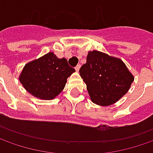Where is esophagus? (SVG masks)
<instances>
[{
  "mask_svg": "<svg viewBox=\"0 0 153 153\" xmlns=\"http://www.w3.org/2000/svg\"><path fill=\"white\" fill-rule=\"evenodd\" d=\"M79 68H80V65L79 64V65H77L76 67H75V70H76L77 72H79Z\"/></svg>",
  "mask_w": 153,
  "mask_h": 153,
  "instance_id": "1",
  "label": "esophagus"
}]
</instances>
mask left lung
Segmentation results:
<instances>
[{
  "instance_id": "left-lung-1",
  "label": "left lung",
  "mask_w": 153,
  "mask_h": 153,
  "mask_svg": "<svg viewBox=\"0 0 153 153\" xmlns=\"http://www.w3.org/2000/svg\"><path fill=\"white\" fill-rule=\"evenodd\" d=\"M79 74L91 101L103 106L117 102L134 81V76L122 60L96 50L88 53Z\"/></svg>"
}]
</instances>
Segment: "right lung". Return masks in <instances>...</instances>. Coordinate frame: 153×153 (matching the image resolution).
<instances>
[{
	"label": "right lung",
	"instance_id": "right-lung-1",
	"mask_svg": "<svg viewBox=\"0 0 153 153\" xmlns=\"http://www.w3.org/2000/svg\"><path fill=\"white\" fill-rule=\"evenodd\" d=\"M75 69L65 58L59 59L53 53L27 63L19 76L25 89L36 97L53 99L64 89L67 79Z\"/></svg>",
	"mask_w": 153,
	"mask_h": 153
}]
</instances>
